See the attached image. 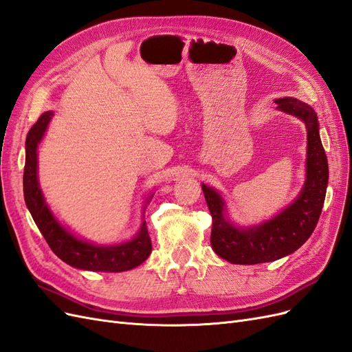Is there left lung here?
I'll list each match as a JSON object with an SVG mask.
<instances>
[{"label":"left lung","instance_id":"left-lung-1","mask_svg":"<svg viewBox=\"0 0 352 352\" xmlns=\"http://www.w3.org/2000/svg\"><path fill=\"white\" fill-rule=\"evenodd\" d=\"M276 104L279 110L300 117L307 129V182L296 201L270 221L251 229H236L223 214L220 195L202 185L212 217L211 247L219 257L233 264L267 263L292 254L311 236L324 204L329 167L317 116L310 105L295 98H280Z\"/></svg>","mask_w":352,"mask_h":352}]
</instances>
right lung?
I'll return each instance as SVG.
<instances>
[{
  "label": "right lung",
  "mask_w": 352,
  "mask_h": 352,
  "mask_svg": "<svg viewBox=\"0 0 352 352\" xmlns=\"http://www.w3.org/2000/svg\"><path fill=\"white\" fill-rule=\"evenodd\" d=\"M52 111L39 116L36 123L30 127L26 136V163L23 172V194L26 206L34 217L42 236L45 238L50 248L60 260L72 267L92 272H126L142 264L151 254V238L148 235L146 223L144 221L140 233L131 242H124L113 247H97L83 242L63 229L52 217L36 177V146L51 120Z\"/></svg>",
  "instance_id": "right-lung-1"
}]
</instances>
